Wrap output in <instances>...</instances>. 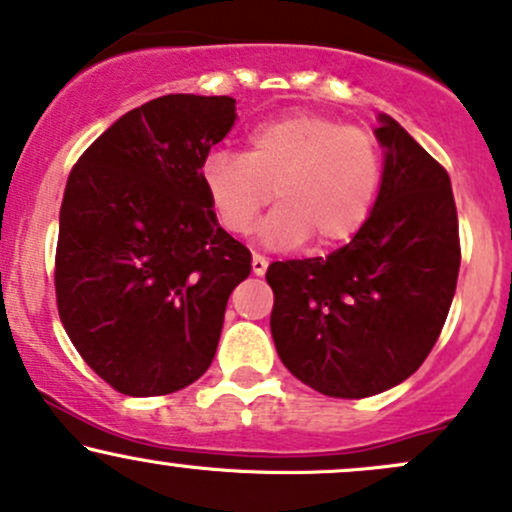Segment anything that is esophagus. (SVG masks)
Returning <instances> with one entry per match:
<instances>
[{"mask_svg": "<svg viewBox=\"0 0 512 512\" xmlns=\"http://www.w3.org/2000/svg\"><path fill=\"white\" fill-rule=\"evenodd\" d=\"M252 272H255L257 277H262V274L267 272V260L260 252H252Z\"/></svg>", "mask_w": 512, "mask_h": 512, "instance_id": "34e87169", "label": "esophagus"}]
</instances>
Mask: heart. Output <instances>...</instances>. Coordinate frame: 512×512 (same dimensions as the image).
<instances>
[{
    "label": "heart",
    "mask_w": 512,
    "mask_h": 512,
    "mask_svg": "<svg viewBox=\"0 0 512 512\" xmlns=\"http://www.w3.org/2000/svg\"><path fill=\"white\" fill-rule=\"evenodd\" d=\"M381 174L372 131L313 111L260 123L247 133L243 155L218 150L201 165L211 209L230 235L250 233L274 192L279 206L265 235L277 245L308 235L318 247L350 240L374 209Z\"/></svg>",
    "instance_id": "obj_1"
}]
</instances>
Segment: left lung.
<instances>
[{
	"instance_id": "obj_1",
	"label": "left lung",
	"mask_w": 512,
	"mask_h": 512,
	"mask_svg": "<svg viewBox=\"0 0 512 512\" xmlns=\"http://www.w3.org/2000/svg\"><path fill=\"white\" fill-rule=\"evenodd\" d=\"M372 216L328 257L272 262L269 325L284 367L333 398L406 381L430 355L457 289L462 245L449 174L389 116Z\"/></svg>"
}]
</instances>
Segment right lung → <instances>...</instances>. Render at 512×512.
I'll return each mask as SVG.
<instances>
[{
	"instance_id": "obj_1",
	"label": "right lung",
	"mask_w": 512,
	"mask_h": 512,
	"mask_svg": "<svg viewBox=\"0 0 512 512\" xmlns=\"http://www.w3.org/2000/svg\"><path fill=\"white\" fill-rule=\"evenodd\" d=\"M233 123L230 97H157L106 128L67 177L58 313L84 362L126 396L174 393L211 367L230 291L252 269L201 182Z\"/></svg>"
}]
</instances>
